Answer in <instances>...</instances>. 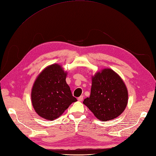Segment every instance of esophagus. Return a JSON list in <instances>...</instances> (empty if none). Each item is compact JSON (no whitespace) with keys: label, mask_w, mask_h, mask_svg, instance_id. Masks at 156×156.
<instances>
[{"label":"esophagus","mask_w":156,"mask_h":156,"mask_svg":"<svg viewBox=\"0 0 156 156\" xmlns=\"http://www.w3.org/2000/svg\"><path fill=\"white\" fill-rule=\"evenodd\" d=\"M78 101H82L83 100V96H79V97L78 98Z\"/></svg>","instance_id":"esophagus-1"}]
</instances>
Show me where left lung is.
Segmentation results:
<instances>
[{"label": "left lung", "instance_id": "8db88e82", "mask_svg": "<svg viewBox=\"0 0 156 156\" xmlns=\"http://www.w3.org/2000/svg\"><path fill=\"white\" fill-rule=\"evenodd\" d=\"M91 94L83 103L98 119L107 121L119 116L128 101L127 87L121 77L110 69L92 76Z\"/></svg>", "mask_w": 156, "mask_h": 156}]
</instances>
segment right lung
I'll list each match as a JSON object with an SVG mask.
<instances>
[{"instance_id":"right-lung-1","label":"right lung","mask_w":156,"mask_h":156,"mask_svg":"<svg viewBox=\"0 0 156 156\" xmlns=\"http://www.w3.org/2000/svg\"><path fill=\"white\" fill-rule=\"evenodd\" d=\"M66 76L62 66L55 63L48 66L36 78L31 92L32 103L35 112L43 119H56L77 101L66 83Z\"/></svg>"}]
</instances>
